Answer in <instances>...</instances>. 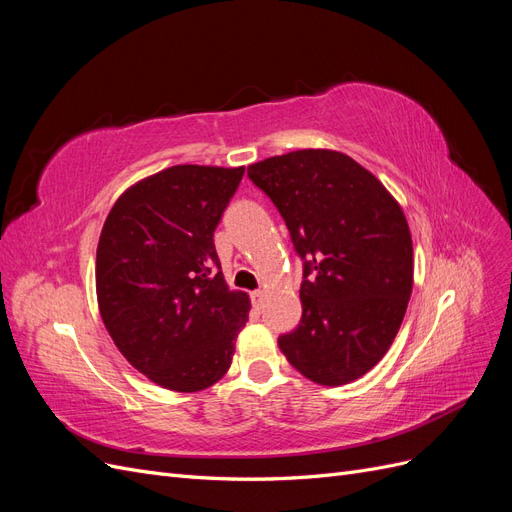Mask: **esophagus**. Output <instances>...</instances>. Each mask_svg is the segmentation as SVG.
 Masks as SVG:
<instances>
[{"label": "esophagus", "instance_id": "1", "mask_svg": "<svg viewBox=\"0 0 512 512\" xmlns=\"http://www.w3.org/2000/svg\"><path fill=\"white\" fill-rule=\"evenodd\" d=\"M262 301H265V292H262V290H254V292H252V303H254L256 307H262Z\"/></svg>", "mask_w": 512, "mask_h": 512}]
</instances>
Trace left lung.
<instances>
[{
    "mask_svg": "<svg viewBox=\"0 0 512 512\" xmlns=\"http://www.w3.org/2000/svg\"><path fill=\"white\" fill-rule=\"evenodd\" d=\"M303 260L297 329L277 337L305 378H361L393 344L412 294V237L384 185L352 158L301 149L247 166Z\"/></svg>",
    "mask_w": 512,
    "mask_h": 512,
    "instance_id": "1",
    "label": "left lung"
}]
</instances>
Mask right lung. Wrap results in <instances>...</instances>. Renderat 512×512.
<instances>
[{"instance_id":"obj_1","label":"right lung","mask_w":512,"mask_h":512,"mask_svg":"<svg viewBox=\"0 0 512 512\" xmlns=\"http://www.w3.org/2000/svg\"><path fill=\"white\" fill-rule=\"evenodd\" d=\"M243 166H170L119 196L96 254L108 335L149 380L194 393L230 367L250 299L228 290L213 232Z\"/></svg>"}]
</instances>
